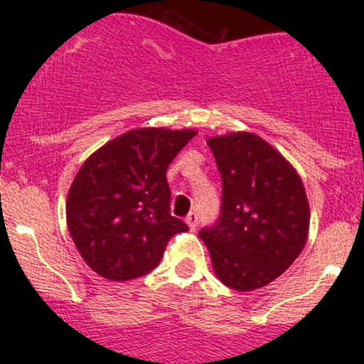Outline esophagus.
I'll list each match as a JSON object with an SVG mask.
<instances>
[{"label": "esophagus", "instance_id": "1", "mask_svg": "<svg viewBox=\"0 0 364 364\" xmlns=\"http://www.w3.org/2000/svg\"><path fill=\"white\" fill-rule=\"evenodd\" d=\"M186 224L191 231H195L196 224H198V214H196V212H190V214L186 215Z\"/></svg>", "mask_w": 364, "mask_h": 364}]
</instances>
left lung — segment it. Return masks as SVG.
<instances>
[{
    "instance_id": "1",
    "label": "left lung",
    "mask_w": 364,
    "mask_h": 364,
    "mask_svg": "<svg viewBox=\"0 0 364 364\" xmlns=\"http://www.w3.org/2000/svg\"><path fill=\"white\" fill-rule=\"evenodd\" d=\"M223 178L220 217L198 232L217 279L235 291L267 286L299 257L310 205L296 169L255 133L207 140Z\"/></svg>"
}]
</instances>
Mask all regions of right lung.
Instances as JSON below:
<instances>
[{
    "instance_id": "1",
    "label": "right lung",
    "mask_w": 364,
    "mask_h": 364,
    "mask_svg": "<svg viewBox=\"0 0 364 364\" xmlns=\"http://www.w3.org/2000/svg\"><path fill=\"white\" fill-rule=\"evenodd\" d=\"M195 129L139 128L83 162L66 200L68 231L82 258L109 281L154 270L168 241L188 225L171 215L168 166Z\"/></svg>"
}]
</instances>
